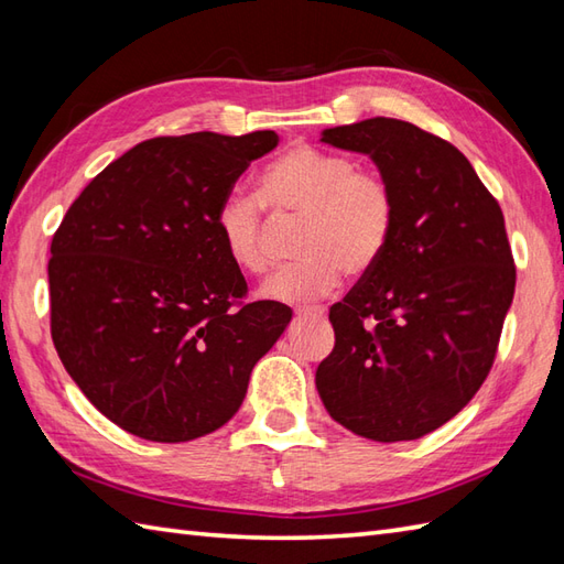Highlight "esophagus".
Listing matches in <instances>:
<instances>
[{
  "label": "esophagus",
  "mask_w": 564,
  "mask_h": 564,
  "mask_svg": "<svg viewBox=\"0 0 564 564\" xmlns=\"http://www.w3.org/2000/svg\"><path fill=\"white\" fill-rule=\"evenodd\" d=\"M295 315H310V317H322L325 315V307L322 305H310V307H297Z\"/></svg>",
  "instance_id": "1"
}]
</instances>
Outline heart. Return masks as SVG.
I'll use <instances>...</instances> for the list:
<instances>
[{
	"label": "heart",
	"instance_id": "heart-1",
	"mask_svg": "<svg viewBox=\"0 0 564 564\" xmlns=\"http://www.w3.org/2000/svg\"><path fill=\"white\" fill-rule=\"evenodd\" d=\"M261 203L273 213L305 215L297 239L303 259L263 285L275 303L315 301L337 289L341 273L364 275L386 257L394 232V196L386 176L358 170L349 154L295 145L259 176ZM254 196L232 191L215 215L218 237L237 269L269 271L263 210Z\"/></svg>",
	"mask_w": 564,
	"mask_h": 564
}]
</instances>
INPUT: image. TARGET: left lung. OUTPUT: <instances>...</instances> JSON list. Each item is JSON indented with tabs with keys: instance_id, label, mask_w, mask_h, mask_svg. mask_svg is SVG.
Masks as SVG:
<instances>
[{
	"instance_id": "left-lung-1",
	"label": "left lung",
	"mask_w": 564,
	"mask_h": 564,
	"mask_svg": "<svg viewBox=\"0 0 564 564\" xmlns=\"http://www.w3.org/2000/svg\"><path fill=\"white\" fill-rule=\"evenodd\" d=\"M368 154L394 196L386 257L332 305L317 366L329 416L354 434L414 441L458 414L495 364L517 267L505 215L465 154L398 118L322 130Z\"/></svg>"
}]
</instances>
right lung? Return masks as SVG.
<instances>
[{
    "instance_id": "right-lung-1",
    "label": "right lung",
    "mask_w": 564,
    "mask_h": 564,
    "mask_svg": "<svg viewBox=\"0 0 564 564\" xmlns=\"http://www.w3.org/2000/svg\"><path fill=\"white\" fill-rule=\"evenodd\" d=\"M275 145L273 130L140 142L91 178L53 235L57 356L128 434L182 443L220 429L289 327L291 307L242 303L247 281L215 227L237 178Z\"/></svg>"
}]
</instances>
